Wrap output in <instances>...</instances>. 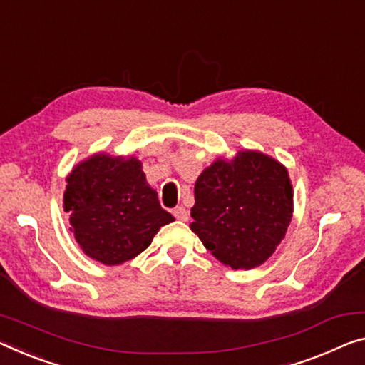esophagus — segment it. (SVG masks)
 I'll use <instances>...</instances> for the list:
<instances>
[{"instance_id":"obj_1","label":"esophagus","mask_w":365,"mask_h":365,"mask_svg":"<svg viewBox=\"0 0 365 365\" xmlns=\"http://www.w3.org/2000/svg\"><path fill=\"white\" fill-rule=\"evenodd\" d=\"M173 215H175V218H176V220L186 222V220H187V218H189V212H187V209H186V207L179 205V207H175V209H173Z\"/></svg>"}]
</instances>
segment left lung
I'll return each mask as SVG.
<instances>
[{
    "label": "left lung",
    "instance_id": "1",
    "mask_svg": "<svg viewBox=\"0 0 365 365\" xmlns=\"http://www.w3.org/2000/svg\"><path fill=\"white\" fill-rule=\"evenodd\" d=\"M194 195L190 230L233 269L262 264L292 218L289 173L259 151H240L230 163L217 160L197 178Z\"/></svg>",
    "mask_w": 365,
    "mask_h": 365
}]
</instances>
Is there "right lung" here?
Listing matches in <instances>:
<instances>
[{
  "instance_id": "right-lung-1",
  "label": "right lung",
  "mask_w": 365,
  "mask_h": 365,
  "mask_svg": "<svg viewBox=\"0 0 365 365\" xmlns=\"http://www.w3.org/2000/svg\"><path fill=\"white\" fill-rule=\"evenodd\" d=\"M65 212L83 251L106 266L147 250L160 227L175 220L160 205L137 158L96 155L66 178Z\"/></svg>"
}]
</instances>
